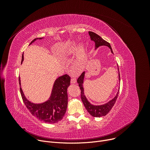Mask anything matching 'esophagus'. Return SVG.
I'll return each mask as SVG.
<instances>
[{
    "mask_svg": "<svg viewBox=\"0 0 150 150\" xmlns=\"http://www.w3.org/2000/svg\"><path fill=\"white\" fill-rule=\"evenodd\" d=\"M76 81V78L75 76H72V78H71V83H73V84L75 83Z\"/></svg>",
    "mask_w": 150,
    "mask_h": 150,
    "instance_id": "obj_1",
    "label": "esophagus"
}]
</instances>
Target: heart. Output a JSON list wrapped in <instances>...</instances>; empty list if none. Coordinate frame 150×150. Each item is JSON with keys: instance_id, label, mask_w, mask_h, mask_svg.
Here are the masks:
<instances>
[{"instance_id": "b5f03b06", "label": "heart", "mask_w": 150, "mask_h": 150, "mask_svg": "<svg viewBox=\"0 0 150 150\" xmlns=\"http://www.w3.org/2000/svg\"><path fill=\"white\" fill-rule=\"evenodd\" d=\"M76 50V46L74 45H69V47H67V48L64 51H63L62 53L64 55H69L70 54L74 53ZM77 57H78V59L81 61L85 59V58H86L85 53H84V50L82 47H81V48H80L79 50H78Z\"/></svg>"}]
</instances>
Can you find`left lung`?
I'll list each match as a JSON object with an SVG mask.
<instances>
[{
    "label": "left lung",
    "mask_w": 150,
    "mask_h": 150,
    "mask_svg": "<svg viewBox=\"0 0 150 150\" xmlns=\"http://www.w3.org/2000/svg\"><path fill=\"white\" fill-rule=\"evenodd\" d=\"M89 35L91 37V40L95 42L96 48H98V47L101 45H106L109 47L110 49L111 50V52L113 53L111 45H110V44L108 42L106 41L99 35L92 32V31H89ZM84 74L85 72H83L80 75V76L78 77L77 80V82L78 83V85L80 86V89L81 90V98L84 105V107L86 108V109H87L88 112L93 117H100L105 116L107 114H108V112L111 111V109L114 106L115 101L117 99L118 96H119V91L117 93L116 96L112 100L109 101L108 103H106L105 105H101V106H93L89 103V102L88 101V100L86 99L85 96L84 95V89L83 87V80L84 77ZM119 80H120V74H119Z\"/></svg>",
    "instance_id": "1"
}]
</instances>
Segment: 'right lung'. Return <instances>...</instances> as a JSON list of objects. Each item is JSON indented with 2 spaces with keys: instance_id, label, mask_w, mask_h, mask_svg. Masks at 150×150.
<instances>
[{
  "instance_id": "right-lung-1",
  "label": "right lung",
  "mask_w": 150,
  "mask_h": 150,
  "mask_svg": "<svg viewBox=\"0 0 150 150\" xmlns=\"http://www.w3.org/2000/svg\"><path fill=\"white\" fill-rule=\"evenodd\" d=\"M36 38L30 42L32 44ZM39 39H42L39 38ZM23 54L22 57V62ZM19 82L21 86L20 78ZM70 84V76L65 74L59 76L55 81L50 98L42 104H34L27 100L20 86V92L25 106L33 116L45 123H54L61 120L65 115L67 108L68 97L67 89Z\"/></svg>"
}]
</instances>
